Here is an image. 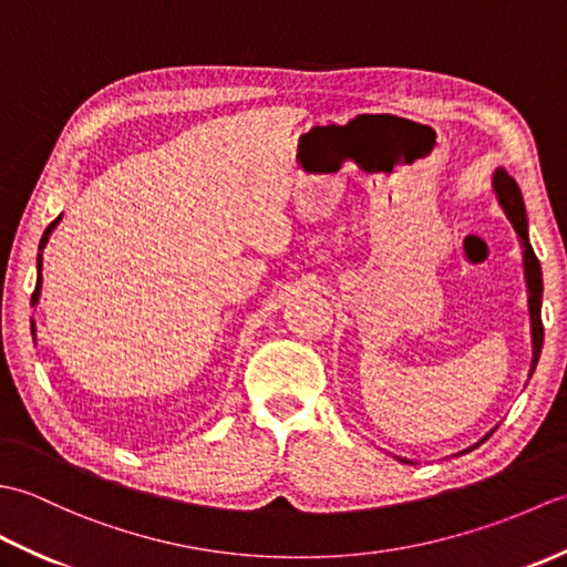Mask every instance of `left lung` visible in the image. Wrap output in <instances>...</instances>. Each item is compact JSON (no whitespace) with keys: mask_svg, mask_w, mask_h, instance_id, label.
<instances>
[{"mask_svg":"<svg viewBox=\"0 0 567 567\" xmlns=\"http://www.w3.org/2000/svg\"><path fill=\"white\" fill-rule=\"evenodd\" d=\"M495 192H497V197H499V204L504 207V212H507V216H509L514 231L519 234L522 240H524V268H526V285H528V311H532V336H534V363H532V372H534V368L538 363V355H540V348H544V321H540V295H544V280H540V262L536 258L532 244H528L524 197H522L519 185H516V179L512 175L504 173V171H497L495 173ZM483 441H480V443H483ZM477 445H473V449H477ZM400 461H402V457H400ZM402 463H409V461H402Z\"/></svg>","mask_w":567,"mask_h":567,"instance_id":"1","label":"left lung"}]
</instances>
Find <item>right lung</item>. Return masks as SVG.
Here are the masks:
<instances>
[{
    "label": "right lung",
    "mask_w": 567,
    "mask_h": 567,
    "mask_svg": "<svg viewBox=\"0 0 567 567\" xmlns=\"http://www.w3.org/2000/svg\"><path fill=\"white\" fill-rule=\"evenodd\" d=\"M60 221V216H58V219L51 224V226H48L45 228V234H43V238H41V248L45 246V240H48V234H51L53 231V226ZM39 265H41V258H39ZM39 290H41V277H39V282H35V290H33V302H35V299H39Z\"/></svg>",
    "instance_id": "1"
}]
</instances>
